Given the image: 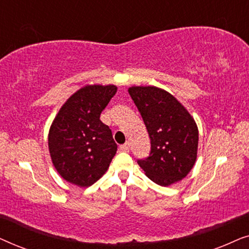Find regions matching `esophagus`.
<instances>
[{
  "mask_svg": "<svg viewBox=\"0 0 249 249\" xmlns=\"http://www.w3.org/2000/svg\"><path fill=\"white\" fill-rule=\"evenodd\" d=\"M120 149L122 152H129V149H130V145H129V142H125V144L120 146Z\"/></svg>",
  "mask_w": 249,
  "mask_h": 249,
  "instance_id": "1",
  "label": "esophagus"
}]
</instances>
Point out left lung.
<instances>
[{
    "label": "left lung",
    "instance_id": "8db88e82",
    "mask_svg": "<svg viewBox=\"0 0 249 249\" xmlns=\"http://www.w3.org/2000/svg\"><path fill=\"white\" fill-rule=\"evenodd\" d=\"M129 94L151 138V153L138 164L160 186L178 182L190 172L197 158L198 128L177 98L155 86H132Z\"/></svg>",
    "mask_w": 249,
    "mask_h": 249
}]
</instances>
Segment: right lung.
I'll return each mask as SVG.
<instances>
[{"label":"right lung","instance_id":"add662e5","mask_svg":"<svg viewBox=\"0 0 249 249\" xmlns=\"http://www.w3.org/2000/svg\"><path fill=\"white\" fill-rule=\"evenodd\" d=\"M117 89L114 85H87L68 98L53 120L50 155L68 182L89 187L107 172L118 146L100 117Z\"/></svg>","mask_w":249,"mask_h":249}]
</instances>
